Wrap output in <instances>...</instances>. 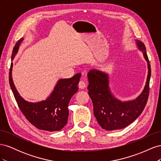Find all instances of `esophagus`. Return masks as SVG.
Here are the masks:
<instances>
[{"label":"esophagus","mask_w":161,"mask_h":161,"mask_svg":"<svg viewBox=\"0 0 161 161\" xmlns=\"http://www.w3.org/2000/svg\"><path fill=\"white\" fill-rule=\"evenodd\" d=\"M79 86L80 89H85L86 87V83L85 82V81L80 80L79 83Z\"/></svg>","instance_id":"obj_1"}]
</instances>
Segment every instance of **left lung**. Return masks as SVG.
<instances>
[{
  "label": "left lung",
  "instance_id": "left-lung-1",
  "mask_svg": "<svg viewBox=\"0 0 161 161\" xmlns=\"http://www.w3.org/2000/svg\"><path fill=\"white\" fill-rule=\"evenodd\" d=\"M138 49L143 52L148 63V76L143 91L132 101H121L111 93L109 86L108 75L97 70L88 73V93L93 105V113L101 127L111 131L127 127L142 114L149 95L151 69L144 43L136 40Z\"/></svg>",
  "mask_w": 161,
  "mask_h": 161
}]
</instances>
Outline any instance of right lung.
<instances>
[{
    "label": "right lung",
    "mask_w": 161,
    "mask_h": 161,
    "mask_svg": "<svg viewBox=\"0 0 161 161\" xmlns=\"http://www.w3.org/2000/svg\"><path fill=\"white\" fill-rule=\"evenodd\" d=\"M21 38L13 47L11 60L15 56L23 42ZM13 62L9 71V84L19 109L25 118L37 129L48 131L61 130L67 124L69 111L68 109L72 97L77 92L80 73L70 79H62L58 81L53 91L47 98L37 103H31L19 95L12 79Z\"/></svg>",
    "instance_id": "1"
}]
</instances>
